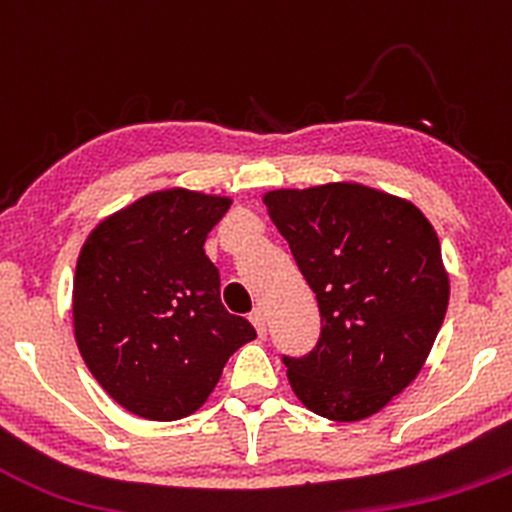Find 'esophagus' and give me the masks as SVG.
Returning a JSON list of instances; mask_svg holds the SVG:
<instances>
[{"label":"esophagus","instance_id":"1","mask_svg":"<svg viewBox=\"0 0 512 512\" xmlns=\"http://www.w3.org/2000/svg\"><path fill=\"white\" fill-rule=\"evenodd\" d=\"M249 318H251V323H254L258 336H261V338L266 336V311H263V308H254Z\"/></svg>","mask_w":512,"mask_h":512}]
</instances>
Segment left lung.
Listing matches in <instances>:
<instances>
[{
    "label": "left lung",
    "instance_id": "obj_1",
    "mask_svg": "<svg viewBox=\"0 0 512 512\" xmlns=\"http://www.w3.org/2000/svg\"><path fill=\"white\" fill-rule=\"evenodd\" d=\"M316 293L321 338L288 358L308 411L363 421L411 386L443 326L450 283L440 241L411 201L351 181L263 194Z\"/></svg>",
    "mask_w": 512,
    "mask_h": 512
}]
</instances>
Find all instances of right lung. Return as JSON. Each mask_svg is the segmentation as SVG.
<instances>
[{"mask_svg": "<svg viewBox=\"0 0 512 512\" xmlns=\"http://www.w3.org/2000/svg\"><path fill=\"white\" fill-rule=\"evenodd\" d=\"M229 196L164 189L106 216L74 273V336L99 386L134 416L199 411L256 331L221 303L204 244Z\"/></svg>", "mask_w": 512, "mask_h": 512, "instance_id": "right-lung-1", "label": "right lung"}]
</instances>
